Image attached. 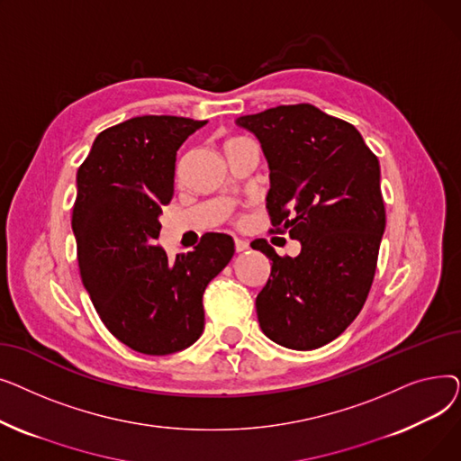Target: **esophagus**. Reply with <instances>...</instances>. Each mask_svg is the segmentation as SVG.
<instances>
[{
    "label": "esophagus",
    "mask_w": 461,
    "mask_h": 461,
    "mask_svg": "<svg viewBox=\"0 0 461 461\" xmlns=\"http://www.w3.org/2000/svg\"><path fill=\"white\" fill-rule=\"evenodd\" d=\"M249 249H250L249 240H245V239H235V250H237V252H245V250H249Z\"/></svg>",
    "instance_id": "34e87169"
}]
</instances>
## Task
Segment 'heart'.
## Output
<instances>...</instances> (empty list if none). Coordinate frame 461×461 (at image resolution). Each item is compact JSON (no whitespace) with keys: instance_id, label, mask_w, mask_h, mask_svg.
I'll return each mask as SVG.
<instances>
[{"instance_id":"obj_1","label":"heart","mask_w":461,"mask_h":461,"mask_svg":"<svg viewBox=\"0 0 461 461\" xmlns=\"http://www.w3.org/2000/svg\"><path fill=\"white\" fill-rule=\"evenodd\" d=\"M240 140H247V138H230V140L226 141L224 148H228V145H231V143H237V141H240Z\"/></svg>"}]
</instances>
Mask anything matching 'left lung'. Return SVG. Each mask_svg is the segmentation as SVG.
I'll return each instance as SVG.
<instances>
[{
  "label": "left lung",
  "instance_id": "8db88e82",
  "mask_svg": "<svg viewBox=\"0 0 461 461\" xmlns=\"http://www.w3.org/2000/svg\"><path fill=\"white\" fill-rule=\"evenodd\" d=\"M237 125L267 157L271 224L301 240L297 258L278 256L265 239L252 243L273 261L256 299L259 327L284 348H321L370 294L386 222L379 160L351 123L312 104L243 115Z\"/></svg>",
  "mask_w": 461,
  "mask_h": 461
}]
</instances>
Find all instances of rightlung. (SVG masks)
<instances>
[{
  "instance_id": "right-lung-1",
  "label": "right lung",
  "mask_w": 461,
  "mask_h": 461,
  "mask_svg": "<svg viewBox=\"0 0 461 461\" xmlns=\"http://www.w3.org/2000/svg\"><path fill=\"white\" fill-rule=\"evenodd\" d=\"M207 121L141 115L103 131L78 167L72 231L78 269L106 329L131 349L169 355L203 330V292L230 263L226 233H205L169 259L155 247L158 216L174 198L176 157Z\"/></svg>"
}]
</instances>
